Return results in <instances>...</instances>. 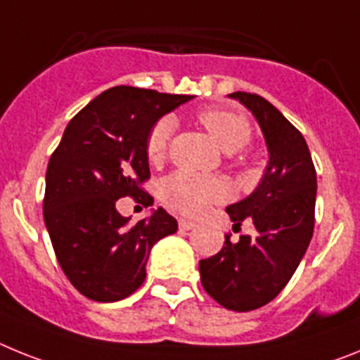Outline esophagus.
<instances>
[{
  "label": "esophagus",
  "instance_id": "34e87169",
  "mask_svg": "<svg viewBox=\"0 0 360 360\" xmlns=\"http://www.w3.org/2000/svg\"><path fill=\"white\" fill-rule=\"evenodd\" d=\"M179 228L181 230H192V228H195V223L190 219H179Z\"/></svg>",
  "mask_w": 360,
  "mask_h": 360
}]
</instances>
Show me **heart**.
<instances>
[{
  "mask_svg": "<svg viewBox=\"0 0 360 360\" xmlns=\"http://www.w3.org/2000/svg\"><path fill=\"white\" fill-rule=\"evenodd\" d=\"M199 123L219 145V148L233 154L245 148L252 139V127L239 114L228 110H205L199 114ZM176 130V121L170 115H165L155 121L146 136L145 150L150 162H159L165 159L170 145L172 134ZM226 198V186L223 181L214 177H201L192 172L179 170L161 183V199L172 210L184 215H199L212 205Z\"/></svg>",
  "mask_w": 360,
  "mask_h": 360,
  "instance_id": "heart-1",
  "label": "heart"
}]
</instances>
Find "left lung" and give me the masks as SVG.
<instances>
[{
    "label": "left lung",
    "mask_w": 360,
    "mask_h": 360,
    "mask_svg": "<svg viewBox=\"0 0 360 360\" xmlns=\"http://www.w3.org/2000/svg\"><path fill=\"white\" fill-rule=\"evenodd\" d=\"M257 120L268 146L266 172L248 198L226 208L233 230L248 219L254 236L232 240L224 236L221 252L199 261L206 293L233 311L257 310L279 295L295 274L314 236L317 174L302 134L270 101L233 92Z\"/></svg>",
    "instance_id": "1"
}]
</instances>
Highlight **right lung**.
Masks as SVG:
<instances>
[{"label":"right lung","mask_w":360,"mask_h":360,"mask_svg":"<svg viewBox=\"0 0 360 360\" xmlns=\"http://www.w3.org/2000/svg\"><path fill=\"white\" fill-rule=\"evenodd\" d=\"M192 98L124 85L105 90L72 117L50 155L46 230L61 270L92 301L132 295L145 281L152 246L177 232V221L162 208L128 224L115 202L134 198L154 205L143 190L150 179L146 136L155 121Z\"/></svg>","instance_id":"right-lung-1"}]
</instances>
